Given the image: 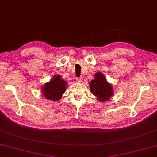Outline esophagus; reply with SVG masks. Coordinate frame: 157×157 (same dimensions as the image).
<instances>
[{
    "label": "esophagus",
    "mask_w": 157,
    "mask_h": 157,
    "mask_svg": "<svg viewBox=\"0 0 157 157\" xmlns=\"http://www.w3.org/2000/svg\"><path fill=\"white\" fill-rule=\"evenodd\" d=\"M76 82H81L82 81V77H78V78H76Z\"/></svg>",
    "instance_id": "obj_1"
}]
</instances>
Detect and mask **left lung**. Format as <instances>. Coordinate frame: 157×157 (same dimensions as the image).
<instances>
[{
    "mask_svg": "<svg viewBox=\"0 0 157 157\" xmlns=\"http://www.w3.org/2000/svg\"><path fill=\"white\" fill-rule=\"evenodd\" d=\"M94 79L89 82L90 91L100 102H105L113 95L112 85L106 81L105 75L101 72L94 75Z\"/></svg>",
    "mask_w": 157,
    "mask_h": 157,
    "instance_id": "obj_1",
    "label": "left lung"
}]
</instances>
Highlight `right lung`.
<instances>
[{
	"instance_id": "right-lung-1",
	"label": "right lung",
	"mask_w": 157,
	"mask_h": 157,
	"mask_svg": "<svg viewBox=\"0 0 157 157\" xmlns=\"http://www.w3.org/2000/svg\"><path fill=\"white\" fill-rule=\"evenodd\" d=\"M66 81L62 79L60 75H55L51 81L44 85L42 89L43 95L47 100L57 101L66 91Z\"/></svg>"
}]
</instances>
